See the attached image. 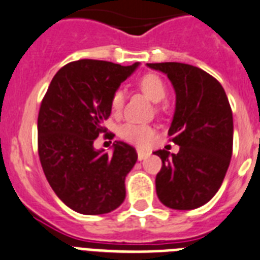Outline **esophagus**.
I'll list each match as a JSON object with an SVG mask.
<instances>
[{"instance_id": "34e87169", "label": "esophagus", "mask_w": 260, "mask_h": 260, "mask_svg": "<svg viewBox=\"0 0 260 260\" xmlns=\"http://www.w3.org/2000/svg\"><path fill=\"white\" fill-rule=\"evenodd\" d=\"M148 152H145V151H141V149H139V151H137V159L139 160H144V159H147V157H148Z\"/></svg>"}]
</instances>
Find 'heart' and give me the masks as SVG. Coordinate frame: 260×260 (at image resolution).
Returning a JSON list of instances; mask_svg holds the SVG:
<instances>
[{"instance_id": "1", "label": "heart", "mask_w": 260, "mask_h": 260, "mask_svg": "<svg viewBox=\"0 0 260 260\" xmlns=\"http://www.w3.org/2000/svg\"><path fill=\"white\" fill-rule=\"evenodd\" d=\"M137 86L153 103L161 101L167 94L163 80L160 79L157 75H153V73L143 76L137 81ZM124 103H125L124 92L121 89H116L111 94V99H109V108H111L112 113L113 115H120L121 111H123ZM119 135L121 139L137 145V147H147L152 141V139L155 137V129L151 125H147V124H137L129 121V123H125L120 126Z\"/></svg>"}]
</instances>
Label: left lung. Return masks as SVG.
Returning <instances> with one entry per match:
<instances>
[{"mask_svg": "<svg viewBox=\"0 0 260 260\" xmlns=\"http://www.w3.org/2000/svg\"><path fill=\"white\" fill-rule=\"evenodd\" d=\"M166 73L176 92L168 131L178 153L155 152L161 159L156 193L164 206L193 210L220 188L233 155V111L223 86L203 69L181 62L147 64Z\"/></svg>", "mask_w": 260, "mask_h": 260, "instance_id": "1", "label": "left lung"}]
</instances>
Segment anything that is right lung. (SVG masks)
<instances>
[{
  "mask_svg": "<svg viewBox=\"0 0 260 260\" xmlns=\"http://www.w3.org/2000/svg\"><path fill=\"white\" fill-rule=\"evenodd\" d=\"M139 67L79 60L54 75L37 120L39 156L46 180L62 203L84 215L108 214L125 199V176L136 149L116 141L113 153L94 149L111 115L109 99Z\"/></svg>",
  "mask_w": 260,
  "mask_h": 260,
  "instance_id": "right-lung-1",
  "label": "right lung"
}]
</instances>
